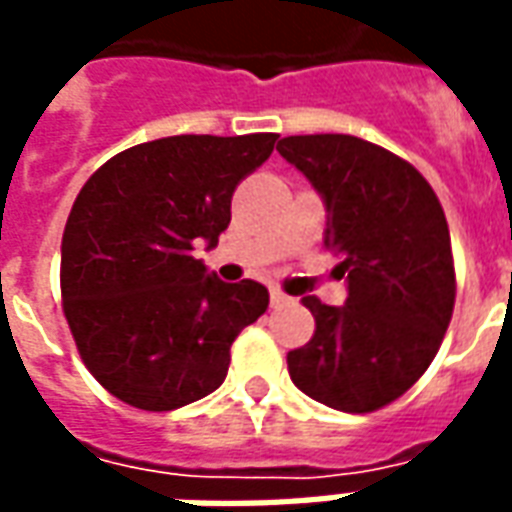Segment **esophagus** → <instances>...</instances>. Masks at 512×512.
Returning <instances> with one entry per match:
<instances>
[{
    "label": "esophagus",
    "instance_id": "1",
    "mask_svg": "<svg viewBox=\"0 0 512 512\" xmlns=\"http://www.w3.org/2000/svg\"><path fill=\"white\" fill-rule=\"evenodd\" d=\"M290 296L288 293H282L279 288H271V307H285V304H290Z\"/></svg>",
    "mask_w": 512,
    "mask_h": 512
}]
</instances>
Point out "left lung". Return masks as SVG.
Returning a JSON list of instances; mask_svg holds the SVG:
<instances>
[{
    "instance_id": "left-lung-1",
    "label": "left lung",
    "mask_w": 512,
    "mask_h": 512,
    "mask_svg": "<svg viewBox=\"0 0 512 512\" xmlns=\"http://www.w3.org/2000/svg\"><path fill=\"white\" fill-rule=\"evenodd\" d=\"M277 150L321 194L323 244L348 285L343 307L301 299L315 334L288 354L290 381L337 411H376L428 370L450 326L455 268L441 202L408 161L359 136H285Z\"/></svg>"
}]
</instances>
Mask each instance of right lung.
Wrapping results in <instances>:
<instances>
[{
  "label": "right lung",
  "instance_id": "add662e5",
  "mask_svg": "<svg viewBox=\"0 0 512 512\" xmlns=\"http://www.w3.org/2000/svg\"><path fill=\"white\" fill-rule=\"evenodd\" d=\"M279 134L164 136L109 158L62 233V307L95 381L172 411L219 389L230 345L268 307L255 279L222 282L191 255L230 224L235 186Z\"/></svg>",
  "mask_w": 512,
  "mask_h": 512
}]
</instances>
